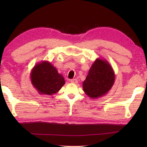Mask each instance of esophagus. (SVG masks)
I'll return each mask as SVG.
<instances>
[{
	"instance_id": "esophagus-1",
	"label": "esophagus",
	"mask_w": 147,
	"mask_h": 147,
	"mask_svg": "<svg viewBox=\"0 0 147 147\" xmlns=\"http://www.w3.org/2000/svg\"><path fill=\"white\" fill-rule=\"evenodd\" d=\"M70 82L71 83H74V84H76L78 83V80L77 79H73V80H70Z\"/></svg>"
}]
</instances>
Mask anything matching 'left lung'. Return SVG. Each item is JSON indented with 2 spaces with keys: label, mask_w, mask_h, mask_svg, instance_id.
I'll return each instance as SVG.
<instances>
[{
  "label": "left lung",
  "mask_w": 147,
  "mask_h": 147,
  "mask_svg": "<svg viewBox=\"0 0 147 147\" xmlns=\"http://www.w3.org/2000/svg\"><path fill=\"white\" fill-rule=\"evenodd\" d=\"M115 82V74L109 62L97 58L90 67L83 89L90 98H98L106 95Z\"/></svg>",
  "instance_id": "obj_1"
}]
</instances>
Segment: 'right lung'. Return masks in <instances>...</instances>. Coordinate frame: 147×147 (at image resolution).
Instances as JSON below:
<instances>
[{
	"mask_svg": "<svg viewBox=\"0 0 147 147\" xmlns=\"http://www.w3.org/2000/svg\"><path fill=\"white\" fill-rule=\"evenodd\" d=\"M30 79L34 88L41 95L55 94L65 84L63 76L47 61L40 62L33 67Z\"/></svg>",
	"mask_w": 147,
	"mask_h": 147,
	"instance_id": "obj_1",
	"label": "right lung"
}]
</instances>
